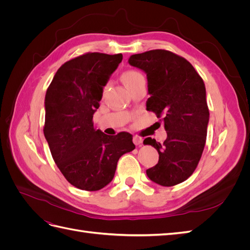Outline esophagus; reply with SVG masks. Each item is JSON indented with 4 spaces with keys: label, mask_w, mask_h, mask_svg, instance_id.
I'll list each match as a JSON object with an SVG mask.
<instances>
[{
    "label": "esophagus",
    "mask_w": 250,
    "mask_h": 250,
    "mask_svg": "<svg viewBox=\"0 0 250 250\" xmlns=\"http://www.w3.org/2000/svg\"><path fill=\"white\" fill-rule=\"evenodd\" d=\"M133 143H134V145H137V146H139V145H141L142 144V142H143V139L141 138V137H139V135H134L133 137Z\"/></svg>",
    "instance_id": "34e87169"
}]
</instances>
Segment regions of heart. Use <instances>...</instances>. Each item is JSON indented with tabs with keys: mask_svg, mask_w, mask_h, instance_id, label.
Segmentation results:
<instances>
[{
	"mask_svg": "<svg viewBox=\"0 0 250 250\" xmlns=\"http://www.w3.org/2000/svg\"><path fill=\"white\" fill-rule=\"evenodd\" d=\"M122 80L128 89L132 88L137 83L145 80L143 75L135 70H127L122 74Z\"/></svg>",
	"mask_w": 250,
	"mask_h": 250,
	"instance_id": "b5f03b06",
	"label": "heart"
}]
</instances>
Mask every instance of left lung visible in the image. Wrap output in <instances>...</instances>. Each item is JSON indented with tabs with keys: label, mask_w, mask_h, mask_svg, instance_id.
Instances as JSON below:
<instances>
[{
	"label": "left lung",
	"mask_w": 250,
	"mask_h": 250,
	"mask_svg": "<svg viewBox=\"0 0 250 250\" xmlns=\"http://www.w3.org/2000/svg\"><path fill=\"white\" fill-rule=\"evenodd\" d=\"M129 63L147 74V110L164 121L167 131L163 144L144 140L160 154L147 175L163 187L178 185L197 168L206 145L209 111L204 82L186 58L168 50L131 55Z\"/></svg>",
	"instance_id": "8db88e82"
}]
</instances>
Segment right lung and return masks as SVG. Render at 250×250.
I'll return each instance as SVG.
<instances>
[{
    "mask_svg": "<svg viewBox=\"0 0 250 250\" xmlns=\"http://www.w3.org/2000/svg\"><path fill=\"white\" fill-rule=\"evenodd\" d=\"M122 59L121 53H85L60 66L47 89L44 138L60 172L80 190L107 186L119 158L135 148L130 133L107 135L93 122L103 86Z\"/></svg>",
    "mask_w": 250,
    "mask_h": 250,
    "instance_id": "obj_1",
    "label": "right lung"
}]
</instances>
